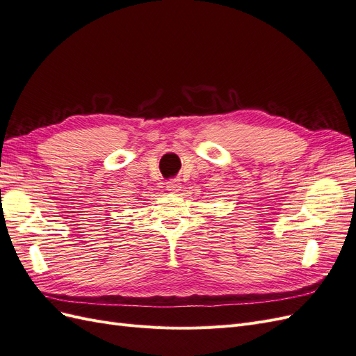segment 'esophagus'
Instances as JSON below:
<instances>
[{"label": "esophagus", "mask_w": 356, "mask_h": 356, "mask_svg": "<svg viewBox=\"0 0 356 356\" xmlns=\"http://www.w3.org/2000/svg\"><path fill=\"white\" fill-rule=\"evenodd\" d=\"M166 188L170 191V193H178L181 190V182L179 179H169L166 182Z\"/></svg>", "instance_id": "obj_1"}]
</instances>
